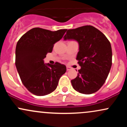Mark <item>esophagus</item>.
Returning a JSON list of instances; mask_svg holds the SVG:
<instances>
[{
  "mask_svg": "<svg viewBox=\"0 0 127 127\" xmlns=\"http://www.w3.org/2000/svg\"><path fill=\"white\" fill-rule=\"evenodd\" d=\"M66 68H67V70L68 71V70H70L71 69V67H69V66H67Z\"/></svg>",
  "mask_w": 127,
  "mask_h": 127,
  "instance_id": "obj_1",
  "label": "esophagus"
}]
</instances>
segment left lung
Returning a JSON list of instances; mask_svg holds the SVG:
<instances>
[{
  "label": "left lung",
  "instance_id": "1",
  "mask_svg": "<svg viewBox=\"0 0 127 127\" xmlns=\"http://www.w3.org/2000/svg\"><path fill=\"white\" fill-rule=\"evenodd\" d=\"M64 37V40L75 39L79 45L76 60L81 68L76 78L71 81L73 88L82 94L95 93L104 84L112 66L110 42L92 26L69 29Z\"/></svg>",
  "mask_w": 127,
  "mask_h": 127
}]
</instances>
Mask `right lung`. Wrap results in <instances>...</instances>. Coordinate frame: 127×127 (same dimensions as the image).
<instances>
[{
  "instance_id": "add662e5",
  "label": "right lung",
  "mask_w": 127,
  "mask_h": 127,
  "mask_svg": "<svg viewBox=\"0 0 127 127\" xmlns=\"http://www.w3.org/2000/svg\"><path fill=\"white\" fill-rule=\"evenodd\" d=\"M66 31L67 29H60L52 32L36 27L23 34L17 42L16 67L22 83L32 94L38 96L50 94L65 73V65L59 62L45 64L43 59Z\"/></svg>"
}]
</instances>
